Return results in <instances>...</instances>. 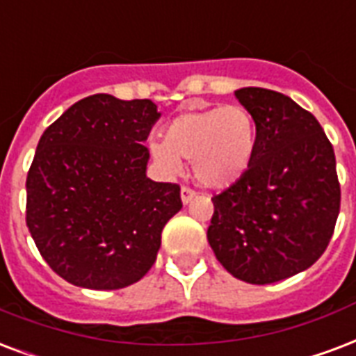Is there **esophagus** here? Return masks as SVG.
I'll return each instance as SVG.
<instances>
[{
  "mask_svg": "<svg viewBox=\"0 0 356 356\" xmlns=\"http://www.w3.org/2000/svg\"><path fill=\"white\" fill-rule=\"evenodd\" d=\"M180 197H181V202H184V204H189V202H191V200L197 197V193H195L191 188H181L180 189Z\"/></svg>",
  "mask_w": 356,
  "mask_h": 356,
  "instance_id": "1",
  "label": "esophagus"
}]
</instances>
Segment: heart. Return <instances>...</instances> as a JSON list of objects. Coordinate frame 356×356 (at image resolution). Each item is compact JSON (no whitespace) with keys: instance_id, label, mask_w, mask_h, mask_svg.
Here are the masks:
<instances>
[{"instance_id":"1","label":"heart","mask_w":356,"mask_h":356,"mask_svg":"<svg viewBox=\"0 0 356 356\" xmlns=\"http://www.w3.org/2000/svg\"><path fill=\"white\" fill-rule=\"evenodd\" d=\"M257 148V122L242 105L181 112L165 125L163 140L149 143V154L165 172H180V159H189L195 180L210 189H227L242 180Z\"/></svg>"}]
</instances>
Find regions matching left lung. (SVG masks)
<instances>
[{"label":"left lung","mask_w":356,"mask_h":356,"mask_svg":"<svg viewBox=\"0 0 356 356\" xmlns=\"http://www.w3.org/2000/svg\"><path fill=\"white\" fill-rule=\"evenodd\" d=\"M234 95L255 116L259 148L248 175L213 195L207 236L229 274L266 285L325 253L340 213V181L332 144L312 112L264 88Z\"/></svg>","instance_id":"8db88e82"}]
</instances>
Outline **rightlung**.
<instances>
[{
    "label": "right lung",
    "mask_w": 356,
    "mask_h": 356,
    "mask_svg": "<svg viewBox=\"0 0 356 356\" xmlns=\"http://www.w3.org/2000/svg\"><path fill=\"white\" fill-rule=\"evenodd\" d=\"M161 112L95 93L47 127L29 167L26 223L42 259L76 287L124 289L156 263L180 188L146 176Z\"/></svg>",
    "instance_id": "1"
}]
</instances>
